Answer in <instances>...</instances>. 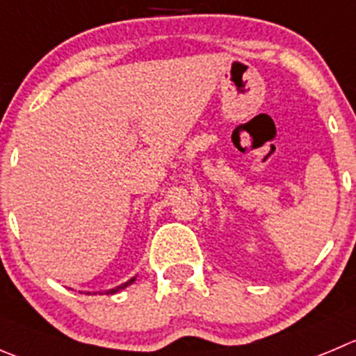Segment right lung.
<instances>
[{"label": "right lung", "instance_id": "right-lung-1", "mask_svg": "<svg viewBox=\"0 0 356 356\" xmlns=\"http://www.w3.org/2000/svg\"><path fill=\"white\" fill-rule=\"evenodd\" d=\"M135 279H137V277H131V279H129V281H126L124 284H119V286L112 288V290H108V291H107V295H108V293H111V295H112V293H118L119 290H124V288H126V286H129V284H131L133 281H135ZM88 295H89V293H88Z\"/></svg>", "mask_w": 356, "mask_h": 356}]
</instances>
